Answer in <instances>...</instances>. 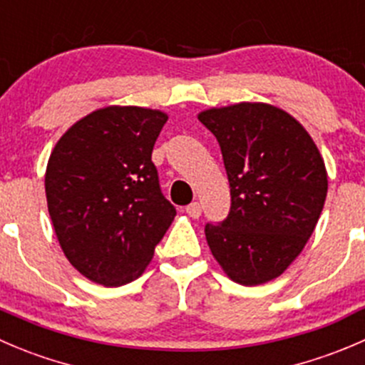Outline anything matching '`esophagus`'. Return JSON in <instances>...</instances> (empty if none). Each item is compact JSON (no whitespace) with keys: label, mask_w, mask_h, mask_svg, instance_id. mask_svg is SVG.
I'll list each match as a JSON object with an SVG mask.
<instances>
[{"label":"esophagus","mask_w":365,"mask_h":365,"mask_svg":"<svg viewBox=\"0 0 365 365\" xmlns=\"http://www.w3.org/2000/svg\"><path fill=\"white\" fill-rule=\"evenodd\" d=\"M185 212H187V214H189V217L197 219L201 215V205L197 203V201H194V203H190L189 207L185 208Z\"/></svg>","instance_id":"1"}]
</instances>
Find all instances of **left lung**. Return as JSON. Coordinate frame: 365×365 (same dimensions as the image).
<instances>
[{
    "label": "left lung",
    "instance_id": "1",
    "mask_svg": "<svg viewBox=\"0 0 365 365\" xmlns=\"http://www.w3.org/2000/svg\"><path fill=\"white\" fill-rule=\"evenodd\" d=\"M221 146L232 208L207 225L208 247L226 277L255 287L285 272L314 233L328 192L324 160L310 133L269 103L201 110Z\"/></svg>",
    "mask_w": 365,
    "mask_h": 365
}]
</instances>
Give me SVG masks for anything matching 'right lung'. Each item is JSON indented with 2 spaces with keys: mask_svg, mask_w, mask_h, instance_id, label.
I'll return each instance as SVG.
<instances>
[{
  "mask_svg": "<svg viewBox=\"0 0 365 365\" xmlns=\"http://www.w3.org/2000/svg\"><path fill=\"white\" fill-rule=\"evenodd\" d=\"M165 121L157 108H98L67 128L49 155L44 187L55 235L94 284L121 287L139 278L175 219L151 162Z\"/></svg>",
  "mask_w": 365,
  "mask_h": 365,
  "instance_id": "add662e5",
  "label": "right lung"
}]
</instances>
